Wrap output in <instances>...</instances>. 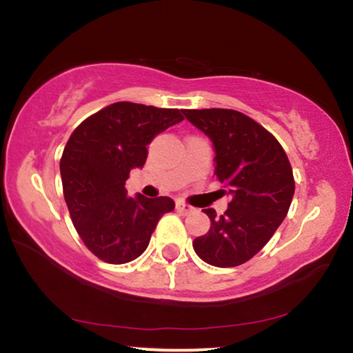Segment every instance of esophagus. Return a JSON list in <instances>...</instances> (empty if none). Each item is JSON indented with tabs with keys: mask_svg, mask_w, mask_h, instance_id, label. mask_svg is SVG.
Instances as JSON below:
<instances>
[{
	"mask_svg": "<svg viewBox=\"0 0 353 353\" xmlns=\"http://www.w3.org/2000/svg\"><path fill=\"white\" fill-rule=\"evenodd\" d=\"M176 209L179 210L181 214H190L194 210V208H190L189 204H185V202H181V201L176 202Z\"/></svg>",
	"mask_w": 353,
	"mask_h": 353,
	"instance_id": "esophagus-1",
	"label": "esophagus"
}]
</instances>
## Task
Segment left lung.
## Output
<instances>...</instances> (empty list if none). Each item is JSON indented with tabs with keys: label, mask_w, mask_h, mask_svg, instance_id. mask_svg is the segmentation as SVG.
Instances as JSON below:
<instances>
[{
	"label": "left lung",
	"mask_w": 353,
	"mask_h": 353,
	"mask_svg": "<svg viewBox=\"0 0 353 353\" xmlns=\"http://www.w3.org/2000/svg\"><path fill=\"white\" fill-rule=\"evenodd\" d=\"M212 141L217 179L232 199L222 216L204 209L210 229L192 242L204 262L236 267L264 247L289 212L295 182L289 157L261 124L234 109H184Z\"/></svg>",
	"instance_id": "1"
}]
</instances>
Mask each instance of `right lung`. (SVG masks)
Returning a JSON list of instances; mask_svg holds the SVG:
<instances>
[{"label": "right lung", "mask_w": 353, "mask_h": 353, "mask_svg": "<svg viewBox=\"0 0 353 353\" xmlns=\"http://www.w3.org/2000/svg\"><path fill=\"white\" fill-rule=\"evenodd\" d=\"M184 119L179 109L121 101L72 131L59 163L64 201L84 245L108 264H125L148 249L171 197H129V172L143 168L148 145Z\"/></svg>", "instance_id": "right-lung-1"}]
</instances>
